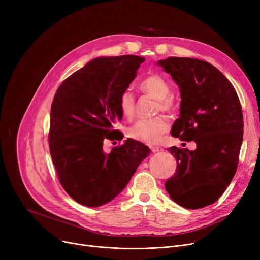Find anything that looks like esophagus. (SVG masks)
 Wrapping results in <instances>:
<instances>
[{
  "label": "esophagus",
  "mask_w": 260,
  "mask_h": 260,
  "mask_svg": "<svg viewBox=\"0 0 260 260\" xmlns=\"http://www.w3.org/2000/svg\"><path fill=\"white\" fill-rule=\"evenodd\" d=\"M151 149H152L153 153H159V152L163 151V148L161 146H152Z\"/></svg>",
  "instance_id": "34e87169"
}]
</instances>
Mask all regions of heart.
Segmentation results:
<instances>
[{"mask_svg":"<svg viewBox=\"0 0 260 260\" xmlns=\"http://www.w3.org/2000/svg\"><path fill=\"white\" fill-rule=\"evenodd\" d=\"M141 91L153 95L157 99L156 112L161 109L165 112H170L173 109V101L170 98V86L168 82L159 75H151L146 77L140 83ZM120 112L126 119L131 120L136 112V99L134 93L126 89L123 91L119 99ZM170 128V121L166 116H157L151 119H142L132 125L127 134L131 138L146 143L156 144L159 143Z\"/></svg>","mask_w":260,"mask_h":260,"instance_id":"b5f03b06","label":"heart"}]
</instances>
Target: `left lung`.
I'll list each match as a JSON object with an SVG mask.
<instances>
[{"label": "left lung", "mask_w": 260, "mask_h": 260, "mask_svg": "<svg viewBox=\"0 0 260 260\" xmlns=\"http://www.w3.org/2000/svg\"><path fill=\"white\" fill-rule=\"evenodd\" d=\"M157 64L172 76L182 99L171 134L197 145L195 151L169 148L177 169L166 189L179 206L201 209L219 199L236 173L243 137L241 104L231 82L206 61L170 57Z\"/></svg>", "instance_id": "8db88e82"}]
</instances>
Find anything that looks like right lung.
Instances as JSON below:
<instances>
[{
    "instance_id": "1",
    "label": "right lung",
    "mask_w": 260,
    "mask_h": 260,
    "mask_svg": "<svg viewBox=\"0 0 260 260\" xmlns=\"http://www.w3.org/2000/svg\"><path fill=\"white\" fill-rule=\"evenodd\" d=\"M145 59L133 54L99 57L65 79L50 109L49 151L59 180L75 201L97 208L113 200L129 182L149 148L127 139L111 153L103 142L122 140L121 93Z\"/></svg>"
}]
</instances>
